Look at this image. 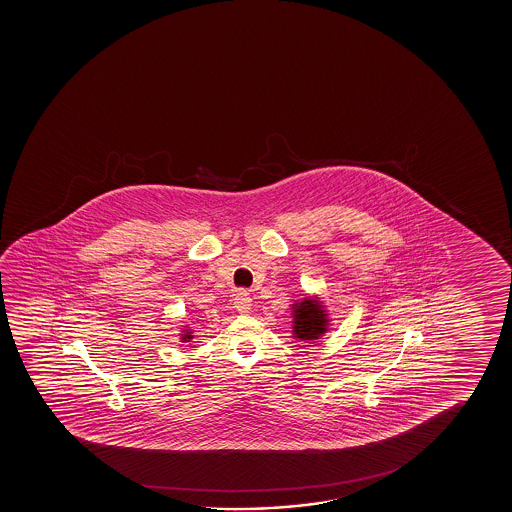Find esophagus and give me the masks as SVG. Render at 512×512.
<instances>
[{
	"mask_svg": "<svg viewBox=\"0 0 512 512\" xmlns=\"http://www.w3.org/2000/svg\"><path fill=\"white\" fill-rule=\"evenodd\" d=\"M234 308H236L238 313H248L252 309V297L246 294V292H239L234 297Z\"/></svg>",
	"mask_w": 512,
	"mask_h": 512,
	"instance_id": "obj_1",
	"label": "esophagus"
}]
</instances>
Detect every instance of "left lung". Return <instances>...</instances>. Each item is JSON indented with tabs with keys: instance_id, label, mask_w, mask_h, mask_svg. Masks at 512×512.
<instances>
[{
	"instance_id": "left-lung-1",
	"label": "left lung",
	"mask_w": 512,
	"mask_h": 512,
	"mask_svg": "<svg viewBox=\"0 0 512 512\" xmlns=\"http://www.w3.org/2000/svg\"><path fill=\"white\" fill-rule=\"evenodd\" d=\"M330 327V316L318 295H308L292 304V337L301 343H315Z\"/></svg>"
}]
</instances>
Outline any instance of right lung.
<instances>
[{"label": "right lung", "instance_id": "right-lung-1", "mask_svg": "<svg viewBox=\"0 0 512 512\" xmlns=\"http://www.w3.org/2000/svg\"><path fill=\"white\" fill-rule=\"evenodd\" d=\"M180 343H192V339H194V330L190 329L185 325V329L182 330V334H180Z\"/></svg>", "mask_w": 512, "mask_h": 512}]
</instances>
